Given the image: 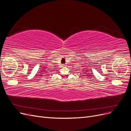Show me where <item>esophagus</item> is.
<instances>
[{"label":"esophagus","instance_id":"34e87169","mask_svg":"<svg viewBox=\"0 0 131 131\" xmlns=\"http://www.w3.org/2000/svg\"><path fill=\"white\" fill-rule=\"evenodd\" d=\"M63 67H66V64H62V66Z\"/></svg>","mask_w":131,"mask_h":131}]
</instances>
